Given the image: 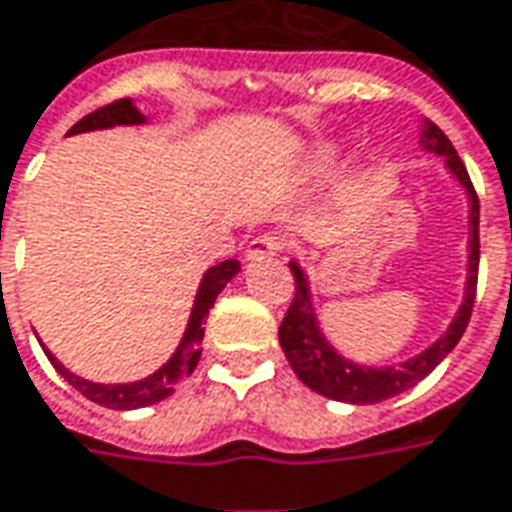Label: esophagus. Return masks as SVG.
<instances>
[{"instance_id": "34e87169", "label": "esophagus", "mask_w": 512, "mask_h": 512, "mask_svg": "<svg viewBox=\"0 0 512 512\" xmlns=\"http://www.w3.org/2000/svg\"><path fill=\"white\" fill-rule=\"evenodd\" d=\"M283 252V241L277 235H260L246 246V260H266V257H277Z\"/></svg>"}]
</instances>
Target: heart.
Masks as SVG:
<instances>
[{
    "instance_id": "obj_1",
    "label": "heart",
    "mask_w": 512,
    "mask_h": 512,
    "mask_svg": "<svg viewBox=\"0 0 512 512\" xmlns=\"http://www.w3.org/2000/svg\"><path fill=\"white\" fill-rule=\"evenodd\" d=\"M339 154H342V145L336 139H325V142H316L302 162H305V170H314L316 173V170L330 168L339 159Z\"/></svg>"
}]
</instances>
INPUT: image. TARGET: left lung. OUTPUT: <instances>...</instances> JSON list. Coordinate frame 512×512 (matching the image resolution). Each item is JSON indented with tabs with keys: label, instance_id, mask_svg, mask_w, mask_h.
I'll return each instance as SVG.
<instances>
[{
	"label": "left lung",
	"instance_id": "obj_1",
	"mask_svg": "<svg viewBox=\"0 0 512 512\" xmlns=\"http://www.w3.org/2000/svg\"><path fill=\"white\" fill-rule=\"evenodd\" d=\"M420 148L426 154L443 156L446 170L465 187L468 196V277H465V294H462L460 308L451 319L446 333L429 344L423 353L406 358L401 364H389V367H367V364H356L350 358H344L333 344L325 339V333L319 328L314 308V294H311V283L308 274L302 271L300 263H288L291 274H294V302L288 305L283 325H280V347H283L285 358L291 364V370L300 375V381L308 389H314L319 395H325L330 401L342 403H378L395 398L406 389H412L417 381H423L426 375L443 361V358L457 347L462 333L471 322V311H474L476 300V274H479V198L468 170L462 165V159L454 151V145L448 137L429 120H423V131H420Z\"/></svg>",
	"mask_w": 512,
	"mask_h": 512
}]
</instances>
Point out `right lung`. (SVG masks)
<instances>
[{"label": "right lung", "mask_w": 512, "mask_h": 512, "mask_svg": "<svg viewBox=\"0 0 512 512\" xmlns=\"http://www.w3.org/2000/svg\"><path fill=\"white\" fill-rule=\"evenodd\" d=\"M142 123H145V114L134 106L131 97H123V100H114L109 106L86 114L83 120H78V123L69 128L66 137L83 134V131L114 128V125ZM238 271H241V263H238V260H224V263H218V266H212V269L204 271V277H201V283H198L193 311H190L187 328H184L182 342L173 350V356H170L156 373L148 375V378H139V381H131V384H95V381H86L81 375L69 373L47 347H44V353H47L50 364L58 370V375H61L64 381H69L72 387L78 389L83 398L100 403V406H106V409H142V406L165 401L170 392L196 370L198 358H201V339H204V322H207V314H210V308L215 305V297L224 291V285H227Z\"/></svg>", "instance_id": "1"}]
</instances>
